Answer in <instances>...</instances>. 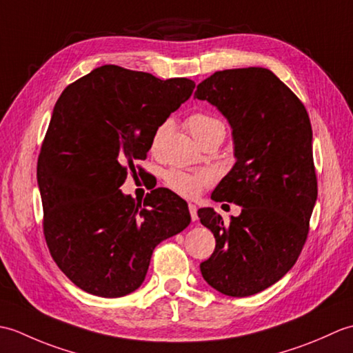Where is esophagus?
Wrapping results in <instances>:
<instances>
[{
	"mask_svg": "<svg viewBox=\"0 0 353 353\" xmlns=\"http://www.w3.org/2000/svg\"><path fill=\"white\" fill-rule=\"evenodd\" d=\"M188 208H190L191 220H192V221H197V220H199V215H197V208H196V205H192V203H190V205H188Z\"/></svg>",
	"mask_w": 353,
	"mask_h": 353,
	"instance_id": "obj_1",
	"label": "esophagus"
}]
</instances>
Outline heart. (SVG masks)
Instances as JSON below:
<instances>
[{
  "instance_id": "heart-1",
  "label": "heart",
  "mask_w": 353,
  "mask_h": 353,
  "mask_svg": "<svg viewBox=\"0 0 353 353\" xmlns=\"http://www.w3.org/2000/svg\"><path fill=\"white\" fill-rule=\"evenodd\" d=\"M167 123H163L154 130L152 138L153 150H156L157 145L161 144L163 133L167 130ZM186 127H188L192 137L201 142V144L212 137H219L220 134V137L224 138V134H226V125H224L221 119L205 114V112H194V114L188 115V118H186ZM163 179L165 183H167L172 192H176L177 196H182L185 199L197 197L203 191V188H206L212 181L211 174L206 171L190 172L182 170H168L165 172Z\"/></svg>"
}]
</instances>
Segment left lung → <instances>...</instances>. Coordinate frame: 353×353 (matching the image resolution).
<instances>
[{
	"mask_svg": "<svg viewBox=\"0 0 353 353\" xmlns=\"http://www.w3.org/2000/svg\"><path fill=\"white\" fill-rule=\"evenodd\" d=\"M194 99L219 108L234 133L236 163L212 200L243 208L229 223L211 208L199 209L215 236L201 274L223 294L253 296L290 272L308 238L317 200L308 112L283 81L258 66L214 72Z\"/></svg>",
	"mask_w": 353,
	"mask_h": 353,
	"instance_id": "left-lung-1",
	"label": "left lung"
}]
</instances>
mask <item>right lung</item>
Returning <instances> with one entry per match:
<instances>
[{
  "mask_svg": "<svg viewBox=\"0 0 353 353\" xmlns=\"http://www.w3.org/2000/svg\"><path fill=\"white\" fill-rule=\"evenodd\" d=\"M194 88L190 79L104 65L59 97L37 157L42 228L57 267L89 294L137 290L154 247L190 224L174 192L157 188L141 203L119 186Z\"/></svg>",
  "mask_w": 353,
  "mask_h": 353,
  "instance_id": "add662e5",
  "label": "right lung"
}]
</instances>
